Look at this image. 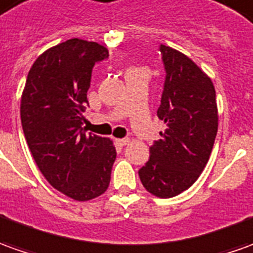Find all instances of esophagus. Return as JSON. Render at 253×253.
I'll return each mask as SVG.
<instances>
[{"label":"esophagus","mask_w":253,"mask_h":253,"mask_svg":"<svg viewBox=\"0 0 253 253\" xmlns=\"http://www.w3.org/2000/svg\"><path fill=\"white\" fill-rule=\"evenodd\" d=\"M116 143L123 147V146H126V144L129 143V139H116Z\"/></svg>","instance_id":"1"}]
</instances>
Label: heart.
I'll use <instances>...</instances> for the list:
<instances>
[{
	"label": "heart",
	"mask_w": 253,
	"mask_h": 253,
	"mask_svg": "<svg viewBox=\"0 0 253 253\" xmlns=\"http://www.w3.org/2000/svg\"><path fill=\"white\" fill-rule=\"evenodd\" d=\"M132 70H137V69H130V70H129V71H132Z\"/></svg>",
	"instance_id": "b5f03b06"
}]
</instances>
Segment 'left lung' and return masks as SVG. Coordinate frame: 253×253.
<instances>
[{
	"mask_svg": "<svg viewBox=\"0 0 253 253\" xmlns=\"http://www.w3.org/2000/svg\"><path fill=\"white\" fill-rule=\"evenodd\" d=\"M167 71L157 116L167 129L150 147V160L139 170L144 189L170 198L187 190L210 160L217 133L215 86L190 57L160 46Z\"/></svg>",
	"mask_w": 253,
	"mask_h": 253,
	"instance_id": "1",
	"label": "left lung"
}]
</instances>
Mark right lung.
<instances>
[{"mask_svg":"<svg viewBox=\"0 0 253 253\" xmlns=\"http://www.w3.org/2000/svg\"><path fill=\"white\" fill-rule=\"evenodd\" d=\"M106 57L107 48L93 41L55 45L33 63L20 99L24 137L38 169L76 201L103 194L117 157L113 140L83 128L92 69Z\"/></svg>","mask_w":253,"mask_h":253,"instance_id":"obj_1","label":"right lung"}]
</instances>
